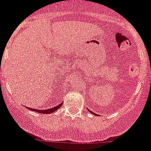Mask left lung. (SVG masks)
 <instances>
[{
  "instance_id": "left-lung-1",
  "label": "left lung",
  "mask_w": 151,
  "mask_h": 151,
  "mask_svg": "<svg viewBox=\"0 0 151 151\" xmlns=\"http://www.w3.org/2000/svg\"><path fill=\"white\" fill-rule=\"evenodd\" d=\"M88 111H89V112H90V113H93V114H94V115H98L97 114H95V113H94V112H92V111H90V110H89V109H88Z\"/></svg>"
}]
</instances>
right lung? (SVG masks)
I'll return each instance as SVG.
<instances>
[{"label":"right lung","instance_id":"right-lung-1","mask_svg":"<svg viewBox=\"0 0 151 151\" xmlns=\"http://www.w3.org/2000/svg\"><path fill=\"white\" fill-rule=\"evenodd\" d=\"M62 103H60L58 106H55L52 109H44V110H42V109H32V108H29V107H27L28 109L29 110H32V111H34V112H39V113H42V114H50V113H53L54 112H55L57 111L60 107L62 106Z\"/></svg>","mask_w":151,"mask_h":151}]
</instances>
